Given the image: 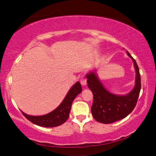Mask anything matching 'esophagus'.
<instances>
[{"mask_svg": "<svg viewBox=\"0 0 156 156\" xmlns=\"http://www.w3.org/2000/svg\"><path fill=\"white\" fill-rule=\"evenodd\" d=\"M80 84L83 86L86 85V84H87V80H86V78H81L80 79Z\"/></svg>", "mask_w": 156, "mask_h": 156, "instance_id": "esophagus-1", "label": "esophagus"}]
</instances>
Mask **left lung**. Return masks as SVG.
<instances>
[{
	"instance_id": "1",
	"label": "left lung",
	"mask_w": 156,
	"mask_h": 156,
	"mask_svg": "<svg viewBox=\"0 0 156 156\" xmlns=\"http://www.w3.org/2000/svg\"><path fill=\"white\" fill-rule=\"evenodd\" d=\"M126 53L133 60L135 71L134 87L126 94H115L108 91L100 80L96 69L86 73L87 87L94 95L91 114L100 123H112L122 119L132 112L137 103L141 90L140 70L134 58L128 51Z\"/></svg>"
}]
</instances>
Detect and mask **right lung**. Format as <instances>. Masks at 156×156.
I'll return each mask as SVG.
<instances>
[{"label":"right lung","mask_w":156,"mask_h":156,"mask_svg":"<svg viewBox=\"0 0 156 156\" xmlns=\"http://www.w3.org/2000/svg\"><path fill=\"white\" fill-rule=\"evenodd\" d=\"M82 90L80 83L76 82L70 88L65 98L58 105V107L46 115L40 116L30 115L23 112V111H21L25 117L28 119L30 122L33 123L34 124L46 128L58 126L67 120L73 101L76 96L80 94Z\"/></svg>","instance_id":"add662e5"}]
</instances>
